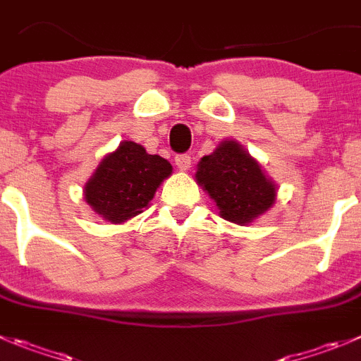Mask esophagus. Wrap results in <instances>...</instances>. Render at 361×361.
Instances as JSON below:
<instances>
[{
    "mask_svg": "<svg viewBox=\"0 0 361 361\" xmlns=\"http://www.w3.org/2000/svg\"><path fill=\"white\" fill-rule=\"evenodd\" d=\"M174 161H176V167L180 171H188V169H190V165H192L190 154H176Z\"/></svg>",
    "mask_w": 361,
    "mask_h": 361,
    "instance_id": "esophagus-1",
    "label": "esophagus"
}]
</instances>
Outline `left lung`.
Returning a JSON list of instances; mask_svg holds the SVG:
<instances>
[{
    "label": "left lung",
    "instance_id": "left-lung-1",
    "mask_svg": "<svg viewBox=\"0 0 361 361\" xmlns=\"http://www.w3.org/2000/svg\"><path fill=\"white\" fill-rule=\"evenodd\" d=\"M196 181L214 200L219 215L245 226L271 210L278 196V185L265 174L260 161L240 142L222 140L214 153L200 160Z\"/></svg>",
    "mask_w": 361,
    "mask_h": 361
}]
</instances>
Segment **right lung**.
Instances as JSON below:
<instances>
[{
  "mask_svg": "<svg viewBox=\"0 0 361 361\" xmlns=\"http://www.w3.org/2000/svg\"><path fill=\"white\" fill-rule=\"evenodd\" d=\"M173 174V165L149 154L140 144L123 140L104 154L83 187V200L104 221L123 224L149 207L161 181Z\"/></svg>",
  "mask_w": 361,
  "mask_h": 361,
  "instance_id": "right-lung-1",
  "label": "right lung"
}]
</instances>
